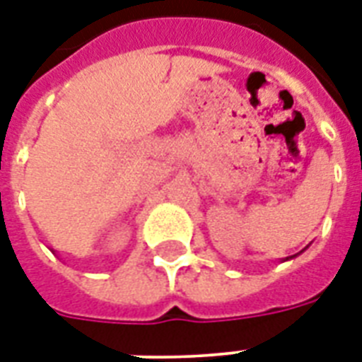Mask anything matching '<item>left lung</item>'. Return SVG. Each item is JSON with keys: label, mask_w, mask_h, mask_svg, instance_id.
I'll list each match as a JSON object with an SVG mask.
<instances>
[{"label": "left lung", "mask_w": 362, "mask_h": 362, "mask_svg": "<svg viewBox=\"0 0 362 362\" xmlns=\"http://www.w3.org/2000/svg\"><path fill=\"white\" fill-rule=\"evenodd\" d=\"M297 255H298V253H297ZM297 255H291V257H286V259H284V261H289V259H293V257H297Z\"/></svg>", "instance_id": "obj_1"}]
</instances>
